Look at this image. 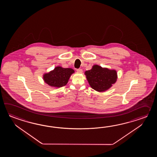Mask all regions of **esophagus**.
Here are the masks:
<instances>
[{"mask_svg": "<svg viewBox=\"0 0 157 157\" xmlns=\"http://www.w3.org/2000/svg\"><path fill=\"white\" fill-rule=\"evenodd\" d=\"M77 72H78V73H82V69H77Z\"/></svg>", "mask_w": 157, "mask_h": 157, "instance_id": "esophagus-1", "label": "esophagus"}]
</instances>
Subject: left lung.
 Here are the masks:
<instances>
[{
    "label": "left lung",
    "instance_id": "obj_1",
    "mask_svg": "<svg viewBox=\"0 0 157 157\" xmlns=\"http://www.w3.org/2000/svg\"><path fill=\"white\" fill-rule=\"evenodd\" d=\"M90 86L99 92L108 90L117 79V71L94 65L90 70L85 72Z\"/></svg>",
    "mask_w": 157,
    "mask_h": 157
}]
</instances>
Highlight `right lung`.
<instances>
[{
  "label": "right lung",
  "instance_id": "right-lung-1",
  "mask_svg": "<svg viewBox=\"0 0 157 157\" xmlns=\"http://www.w3.org/2000/svg\"><path fill=\"white\" fill-rule=\"evenodd\" d=\"M75 71L70 68H64L60 66L54 68L53 70L43 75V80L50 86L60 87L67 84L71 75Z\"/></svg>",
  "mask_w": 157,
  "mask_h": 157
}]
</instances>
